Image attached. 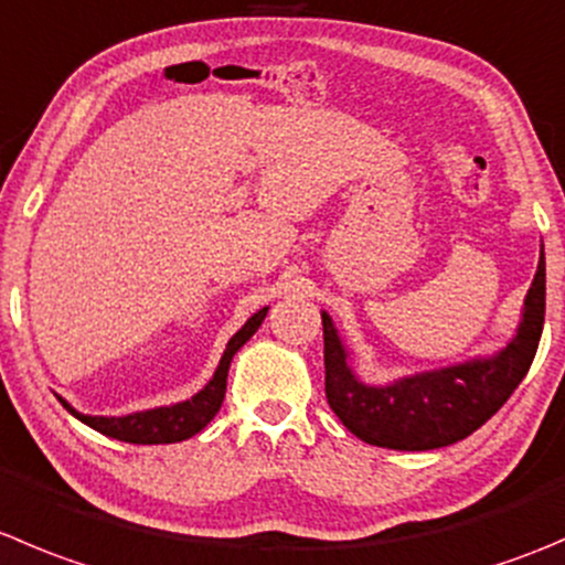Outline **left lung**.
Listing matches in <instances>:
<instances>
[{
  "instance_id": "left-lung-1",
  "label": "left lung",
  "mask_w": 565,
  "mask_h": 565,
  "mask_svg": "<svg viewBox=\"0 0 565 565\" xmlns=\"http://www.w3.org/2000/svg\"><path fill=\"white\" fill-rule=\"evenodd\" d=\"M546 262L541 248L533 287L524 298L516 337L491 359L366 386L348 364V350L322 311L326 397L344 428L361 441L388 450H436L456 445L486 425L527 375L544 331Z\"/></svg>"
}]
</instances>
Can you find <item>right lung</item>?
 Instances as JSON below:
<instances>
[{"label": "right lung", "mask_w": 565, "mask_h": 565, "mask_svg": "<svg viewBox=\"0 0 565 565\" xmlns=\"http://www.w3.org/2000/svg\"><path fill=\"white\" fill-rule=\"evenodd\" d=\"M265 315H267V306L256 311V315L250 317V320L245 322L232 339H228L226 353H223L212 381L206 383L199 394L184 399V403L162 405V408H151V411H137V414H126V416H87L71 408L65 399H60V403H63L76 419L90 425V428L98 430V434L109 436V439L129 441V445H173V441L190 439V436L201 434V430L212 422V416L221 411L223 397H226V377H228V366H232L234 353H237L250 337H254L256 328H259L262 320H265Z\"/></svg>", "instance_id": "obj_1"}]
</instances>
